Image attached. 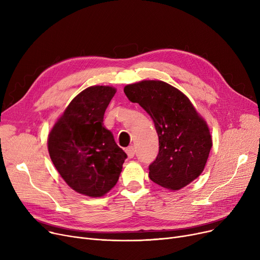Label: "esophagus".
Listing matches in <instances>:
<instances>
[{"label":"esophagus","instance_id":"obj_1","mask_svg":"<svg viewBox=\"0 0 260 260\" xmlns=\"http://www.w3.org/2000/svg\"><path fill=\"white\" fill-rule=\"evenodd\" d=\"M125 152H126V154H127L128 158H133V157L135 156V153H136L134 146H129V147H127Z\"/></svg>","mask_w":260,"mask_h":260}]
</instances>
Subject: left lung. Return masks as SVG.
I'll return each instance as SVG.
<instances>
[{
  "mask_svg": "<svg viewBox=\"0 0 260 260\" xmlns=\"http://www.w3.org/2000/svg\"><path fill=\"white\" fill-rule=\"evenodd\" d=\"M124 92L151 116L159 137V153L148 167L149 179L178 190L203 172L212 137L204 119L179 89L158 80L128 84Z\"/></svg>",
  "mask_w": 260,
  "mask_h": 260,
  "instance_id": "8db88e82",
  "label": "left lung"
}]
</instances>
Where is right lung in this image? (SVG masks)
<instances>
[{
	"label": "right lung",
	"mask_w": 260,
	"mask_h": 260,
	"mask_svg": "<svg viewBox=\"0 0 260 260\" xmlns=\"http://www.w3.org/2000/svg\"><path fill=\"white\" fill-rule=\"evenodd\" d=\"M116 91L103 85L81 91L48 135L54 168L74 190L88 197H101L116 185L127 157L103 126L105 109Z\"/></svg>",
	"instance_id": "obj_1"
}]
</instances>
